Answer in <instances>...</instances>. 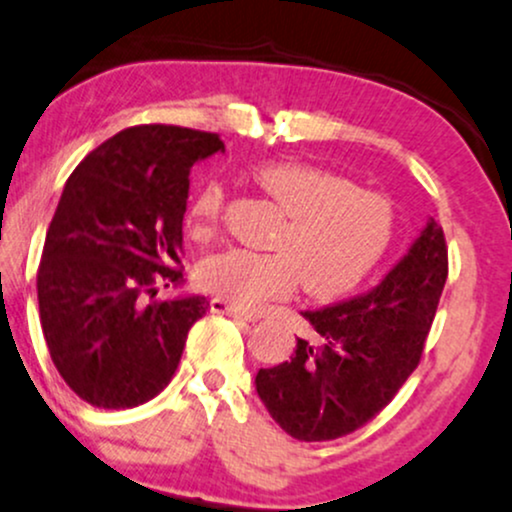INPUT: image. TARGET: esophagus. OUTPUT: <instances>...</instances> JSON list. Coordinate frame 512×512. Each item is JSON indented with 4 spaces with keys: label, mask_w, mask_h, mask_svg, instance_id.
I'll return each instance as SVG.
<instances>
[{
    "label": "esophagus",
    "mask_w": 512,
    "mask_h": 512,
    "mask_svg": "<svg viewBox=\"0 0 512 512\" xmlns=\"http://www.w3.org/2000/svg\"><path fill=\"white\" fill-rule=\"evenodd\" d=\"M209 310L217 312V315H226V317H233V319H245V322H255V315H250V312L240 310V307L226 303V300L221 298H212L209 300Z\"/></svg>",
    "instance_id": "34e87169"
}]
</instances>
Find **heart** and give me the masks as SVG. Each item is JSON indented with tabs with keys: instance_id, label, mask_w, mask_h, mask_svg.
<instances>
[{
	"instance_id": "heart-1",
	"label": "heart",
	"mask_w": 512,
	"mask_h": 512,
	"mask_svg": "<svg viewBox=\"0 0 512 512\" xmlns=\"http://www.w3.org/2000/svg\"><path fill=\"white\" fill-rule=\"evenodd\" d=\"M252 183L281 214L267 250H224L197 264V286L226 303L257 310L300 283L310 298L353 291L384 260L396 231L389 197L355 188L346 176L303 162H264ZM224 188L202 183L188 202L186 224L195 238L217 226Z\"/></svg>"
}]
</instances>
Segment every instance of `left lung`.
I'll list each match as a JSON object with an SVG mask.
<instances>
[{
	"label": "left lung",
	"instance_id": "left-lung-1",
	"mask_svg": "<svg viewBox=\"0 0 512 512\" xmlns=\"http://www.w3.org/2000/svg\"><path fill=\"white\" fill-rule=\"evenodd\" d=\"M446 276V238L429 219L408 255L372 291L305 310L319 343L298 338L291 360L255 377L257 396L283 432L298 441H329L384 410L420 365Z\"/></svg>",
	"mask_w": 512,
	"mask_h": 512
}]
</instances>
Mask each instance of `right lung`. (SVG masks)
<instances>
[{
  "label": "right lung",
  "instance_id": "add662e5",
  "mask_svg": "<svg viewBox=\"0 0 512 512\" xmlns=\"http://www.w3.org/2000/svg\"><path fill=\"white\" fill-rule=\"evenodd\" d=\"M224 152L219 135L133 126L92 150L66 181L38 269L40 324L71 391L104 410L152 400L174 377L205 295L181 286L190 166Z\"/></svg>",
  "mask_w": 512,
  "mask_h": 512
}]
</instances>
